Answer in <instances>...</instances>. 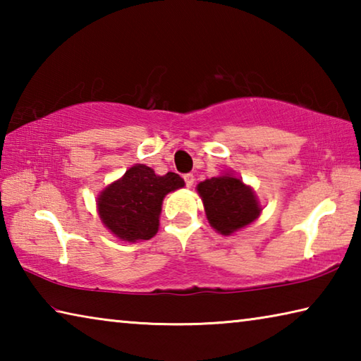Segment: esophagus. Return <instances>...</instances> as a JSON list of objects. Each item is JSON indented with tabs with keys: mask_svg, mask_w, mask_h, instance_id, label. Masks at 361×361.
Segmentation results:
<instances>
[{
	"mask_svg": "<svg viewBox=\"0 0 361 361\" xmlns=\"http://www.w3.org/2000/svg\"><path fill=\"white\" fill-rule=\"evenodd\" d=\"M183 178H185V183H186L188 188H191L194 185V175L192 173H186L185 176H183Z\"/></svg>",
	"mask_w": 361,
	"mask_h": 361,
	"instance_id": "esophagus-1",
	"label": "esophagus"
}]
</instances>
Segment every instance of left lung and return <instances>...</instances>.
Here are the masks:
<instances>
[{
	"label": "left lung",
	"instance_id": "8db88e82",
	"mask_svg": "<svg viewBox=\"0 0 361 361\" xmlns=\"http://www.w3.org/2000/svg\"><path fill=\"white\" fill-rule=\"evenodd\" d=\"M197 192L210 226L223 235L252 224L262 210L253 189L229 173L199 183Z\"/></svg>",
	"mask_w": 361,
	"mask_h": 361
}]
</instances>
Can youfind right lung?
Segmentation results:
<instances>
[{
    "label": "right lung",
    "mask_w": 361,
    "mask_h": 361,
    "mask_svg": "<svg viewBox=\"0 0 361 361\" xmlns=\"http://www.w3.org/2000/svg\"><path fill=\"white\" fill-rule=\"evenodd\" d=\"M183 186L180 175L161 176L151 167L135 164L97 197L102 223L121 240H149L159 229L164 197Z\"/></svg>",
    "instance_id": "add662e5"
}]
</instances>
